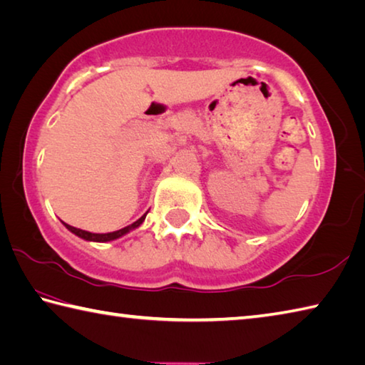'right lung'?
<instances>
[{"instance_id": "right-lung-1", "label": "right lung", "mask_w": 365, "mask_h": 365, "mask_svg": "<svg viewBox=\"0 0 365 365\" xmlns=\"http://www.w3.org/2000/svg\"><path fill=\"white\" fill-rule=\"evenodd\" d=\"M144 217H146V215L141 216V217L138 219V221L133 222L132 225H127V227H123V229L111 232V233H91V232L76 229V227L68 225V224H65V222H63V224H65V227H66L68 230L74 233V235L84 238V240H87V242H111V240H115V238H119V237H122V235H125V233H128L130 230H133V229H136V227H140V225L143 224V221H144Z\"/></svg>"}]
</instances>
